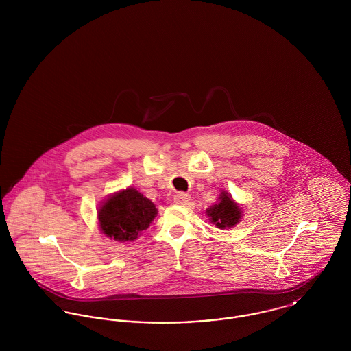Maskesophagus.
<instances>
[{"label": "esophagus", "instance_id": "obj_1", "mask_svg": "<svg viewBox=\"0 0 351 351\" xmlns=\"http://www.w3.org/2000/svg\"><path fill=\"white\" fill-rule=\"evenodd\" d=\"M189 201H191V196L188 193L181 192V193H177L174 196V202L178 204V205H186Z\"/></svg>", "mask_w": 351, "mask_h": 351}]
</instances>
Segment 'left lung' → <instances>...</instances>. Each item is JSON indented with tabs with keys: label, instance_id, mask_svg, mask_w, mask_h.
Masks as SVG:
<instances>
[{
	"label": "left lung",
	"instance_id": "obj_1",
	"mask_svg": "<svg viewBox=\"0 0 351 351\" xmlns=\"http://www.w3.org/2000/svg\"><path fill=\"white\" fill-rule=\"evenodd\" d=\"M205 213L212 224L220 230H224L232 228L241 221L243 209L227 191H220L216 204L210 205Z\"/></svg>",
	"mask_w": 351,
	"mask_h": 351
}]
</instances>
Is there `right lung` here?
I'll list each match as a JSON object with an SVG mask.
<instances>
[{"mask_svg":"<svg viewBox=\"0 0 351 351\" xmlns=\"http://www.w3.org/2000/svg\"><path fill=\"white\" fill-rule=\"evenodd\" d=\"M155 204L130 186L108 196L97 209L101 234L116 242H134L156 217Z\"/></svg>","mask_w":351,"mask_h":351,"instance_id":"obj_1","label":"right lung"}]
</instances>
